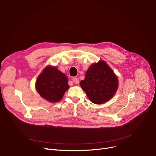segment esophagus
<instances>
[{"mask_svg": "<svg viewBox=\"0 0 156 156\" xmlns=\"http://www.w3.org/2000/svg\"><path fill=\"white\" fill-rule=\"evenodd\" d=\"M72 81L73 82L75 83L76 84H79V79L78 78H77V77H73V79H72Z\"/></svg>", "mask_w": 156, "mask_h": 156, "instance_id": "esophagus-1", "label": "esophagus"}]
</instances>
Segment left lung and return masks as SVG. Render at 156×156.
<instances>
[{"instance_id":"1","label":"left lung","mask_w":156,"mask_h":156,"mask_svg":"<svg viewBox=\"0 0 156 156\" xmlns=\"http://www.w3.org/2000/svg\"><path fill=\"white\" fill-rule=\"evenodd\" d=\"M80 85L90 100L100 105L113 97L118 88V79L105 62L100 61L89 67Z\"/></svg>"}]
</instances>
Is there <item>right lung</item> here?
<instances>
[{
	"label": "right lung",
	"mask_w": 156,
	"mask_h": 156,
	"mask_svg": "<svg viewBox=\"0 0 156 156\" xmlns=\"http://www.w3.org/2000/svg\"><path fill=\"white\" fill-rule=\"evenodd\" d=\"M35 88L42 98L50 102H58L69 88L68 79L56 66H48L37 79Z\"/></svg>",
	"instance_id": "1"
}]
</instances>
